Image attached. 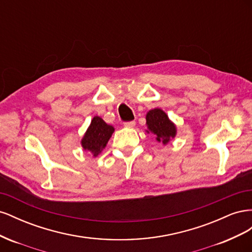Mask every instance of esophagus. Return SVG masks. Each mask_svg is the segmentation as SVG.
I'll return each instance as SVG.
<instances>
[{
    "mask_svg": "<svg viewBox=\"0 0 252 252\" xmlns=\"http://www.w3.org/2000/svg\"><path fill=\"white\" fill-rule=\"evenodd\" d=\"M124 126L127 127V128H133V127L135 126V122H134V121L126 122V123H124Z\"/></svg>",
    "mask_w": 252,
    "mask_h": 252,
    "instance_id": "obj_1",
    "label": "esophagus"
}]
</instances>
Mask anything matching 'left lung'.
<instances>
[{
	"mask_svg": "<svg viewBox=\"0 0 252 252\" xmlns=\"http://www.w3.org/2000/svg\"><path fill=\"white\" fill-rule=\"evenodd\" d=\"M146 126L147 129L145 131L154 134L157 142L163 146L171 142L178 132L177 125L161 108L150 109L146 113Z\"/></svg>",
	"mask_w": 252,
	"mask_h": 252,
	"instance_id": "left-lung-1",
	"label": "left lung"
}]
</instances>
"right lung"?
Listing matches in <instances>:
<instances>
[{
  "instance_id": "1",
  "label": "right lung",
  "mask_w": 252,
  "mask_h": 252,
  "mask_svg": "<svg viewBox=\"0 0 252 252\" xmlns=\"http://www.w3.org/2000/svg\"><path fill=\"white\" fill-rule=\"evenodd\" d=\"M114 132V127L109 125L101 117H94L87 130L81 140V146L84 151H87L96 158L107 146V143Z\"/></svg>"
}]
</instances>
